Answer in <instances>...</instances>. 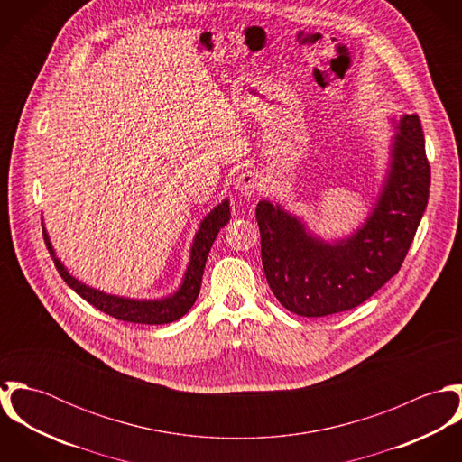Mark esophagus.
<instances>
[{
  "label": "esophagus",
  "instance_id": "1",
  "mask_svg": "<svg viewBox=\"0 0 462 462\" xmlns=\"http://www.w3.org/2000/svg\"><path fill=\"white\" fill-rule=\"evenodd\" d=\"M260 187V176L254 171H244L238 174L235 181V190H238L242 196H253Z\"/></svg>",
  "mask_w": 462,
  "mask_h": 462
}]
</instances>
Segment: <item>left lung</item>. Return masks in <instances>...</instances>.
Wrapping results in <instances>:
<instances>
[{
    "label": "left lung",
    "instance_id": "obj_1",
    "mask_svg": "<svg viewBox=\"0 0 462 462\" xmlns=\"http://www.w3.org/2000/svg\"><path fill=\"white\" fill-rule=\"evenodd\" d=\"M393 128L379 196L348 236L324 240L279 202H258L264 275L288 311L328 317L352 310L400 270L427 208L430 167L418 116L393 119Z\"/></svg>",
    "mask_w": 462,
    "mask_h": 462
}]
</instances>
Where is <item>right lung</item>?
<instances>
[{"label":"right lung","mask_w":462,"mask_h":462,"mask_svg":"<svg viewBox=\"0 0 462 462\" xmlns=\"http://www.w3.org/2000/svg\"><path fill=\"white\" fill-rule=\"evenodd\" d=\"M229 209H231L229 199H224L200 220L198 233L192 240L190 262L187 264L183 281L174 293L162 297V299H130V297L112 295V293L101 291L97 288H92V286L81 282L67 270L66 264L60 262V258H57V253L51 245L50 235L44 226H42V233H44L46 247L55 262L59 273L66 281L67 286L72 288L81 299H85L96 310L117 319V320H125V322H132V324L160 326V324H171L174 320H180L194 306L199 290H200L202 272H204V264L208 260L209 249H211L218 231L229 222V218H231Z\"/></svg>","instance_id":"add662e5"}]
</instances>
